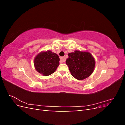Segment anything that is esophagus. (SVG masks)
Returning a JSON list of instances; mask_svg holds the SVG:
<instances>
[{
	"label": "esophagus",
	"instance_id": "34e87169",
	"mask_svg": "<svg viewBox=\"0 0 125 125\" xmlns=\"http://www.w3.org/2000/svg\"><path fill=\"white\" fill-rule=\"evenodd\" d=\"M60 60L62 62H66V58L65 57H60Z\"/></svg>",
	"mask_w": 125,
	"mask_h": 125
}]
</instances>
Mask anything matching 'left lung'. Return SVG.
I'll return each mask as SVG.
<instances>
[{
    "label": "left lung",
    "instance_id": "obj_1",
    "mask_svg": "<svg viewBox=\"0 0 125 125\" xmlns=\"http://www.w3.org/2000/svg\"><path fill=\"white\" fill-rule=\"evenodd\" d=\"M66 64L71 75L78 80H83L91 74L95 67V60L89 52L75 51L68 54Z\"/></svg>",
    "mask_w": 125,
    "mask_h": 125
}]
</instances>
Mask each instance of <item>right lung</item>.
I'll return each instance as SVG.
<instances>
[{"label": "right lung", "mask_w": 125, "mask_h": 125, "mask_svg": "<svg viewBox=\"0 0 125 125\" xmlns=\"http://www.w3.org/2000/svg\"><path fill=\"white\" fill-rule=\"evenodd\" d=\"M59 58L57 54L51 51L42 52L34 59L36 70L45 76L54 73L59 64Z\"/></svg>", "instance_id": "right-lung-1"}]
</instances>
